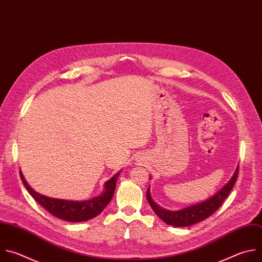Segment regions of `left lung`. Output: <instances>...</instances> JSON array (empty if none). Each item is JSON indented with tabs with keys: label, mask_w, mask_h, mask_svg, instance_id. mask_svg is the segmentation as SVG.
<instances>
[{
	"label": "left lung",
	"mask_w": 262,
	"mask_h": 262,
	"mask_svg": "<svg viewBox=\"0 0 262 262\" xmlns=\"http://www.w3.org/2000/svg\"><path fill=\"white\" fill-rule=\"evenodd\" d=\"M237 174H238V166L232 179L216 195H214L212 198L207 199L201 203L185 207L181 211H176V212L168 211V210H165V208H162L157 203H155L150 197L149 189H147L146 191V199L149 205L151 206L155 214L162 221H164L166 224L176 226V227L190 226L212 216L218 210V208L221 206V204L224 202V200L226 199V197L231 192L236 182Z\"/></svg>",
	"instance_id": "8db88e82"
}]
</instances>
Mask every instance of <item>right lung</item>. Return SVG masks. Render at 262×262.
<instances>
[{
    "label": "right lung",
    "instance_id": "obj_1",
    "mask_svg": "<svg viewBox=\"0 0 262 262\" xmlns=\"http://www.w3.org/2000/svg\"><path fill=\"white\" fill-rule=\"evenodd\" d=\"M119 173L120 172L115 174L110 181L105 183L104 192L100 196L95 197L91 200L69 201L50 198L36 193L28 185L21 171H19L20 179L28 192L32 195V197L40 205H42L48 213L68 222H83L98 216L104 210V207L110 203L114 196Z\"/></svg>",
    "mask_w": 262,
    "mask_h": 262
}]
</instances>
